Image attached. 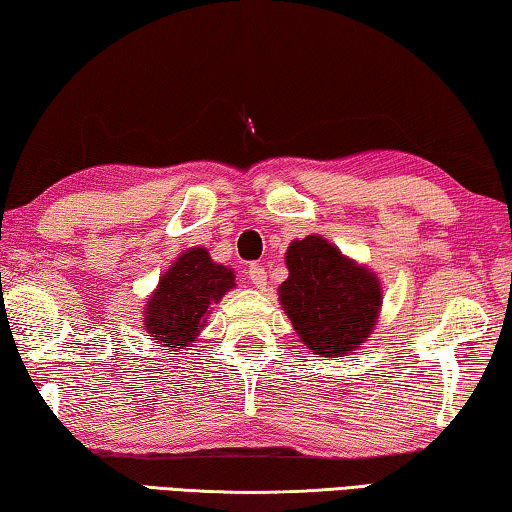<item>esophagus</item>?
I'll return each mask as SVG.
<instances>
[{
  "mask_svg": "<svg viewBox=\"0 0 512 512\" xmlns=\"http://www.w3.org/2000/svg\"><path fill=\"white\" fill-rule=\"evenodd\" d=\"M247 274H249V281L254 283L256 288H263L267 283V270H265V265H261V263H251Z\"/></svg>",
  "mask_w": 512,
  "mask_h": 512,
  "instance_id": "1",
  "label": "esophagus"
}]
</instances>
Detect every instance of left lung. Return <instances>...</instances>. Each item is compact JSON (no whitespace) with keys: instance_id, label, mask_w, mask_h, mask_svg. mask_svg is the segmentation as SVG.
Returning <instances> with one entry per match:
<instances>
[{"instance_id":"left-lung-1","label":"left lung","mask_w":512,"mask_h":512,"mask_svg":"<svg viewBox=\"0 0 512 512\" xmlns=\"http://www.w3.org/2000/svg\"><path fill=\"white\" fill-rule=\"evenodd\" d=\"M286 263L290 276L281 283V304L304 345L320 356L354 351L379 315L376 276L320 236L292 242Z\"/></svg>"}]
</instances>
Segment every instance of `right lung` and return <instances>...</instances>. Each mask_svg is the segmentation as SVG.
<instances>
[{
  "label": "right lung",
  "instance_id": "add662e5",
  "mask_svg": "<svg viewBox=\"0 0 512 512\" xmlns=\"http://www.w3.org/2000/svg\"><path fill=\"white\" fill-rule=\"evenodd\" d=\"M229 267L211 261L206 249H190L179 256L147 304V331L167 347L183 349L197 338L208 308L236 286Z\"/></svg>",
  "mask_w": 512,
  "mask_h": 512
}]
</instances>
